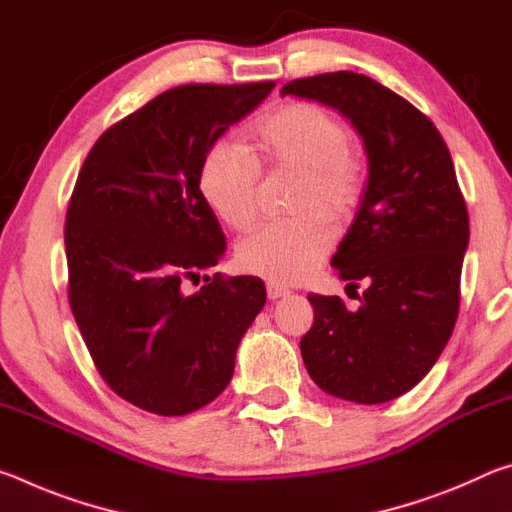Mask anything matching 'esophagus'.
<instances>
[{
  "mask_svg": "<svg viewBox=\"0 0 512 512\" xmlns=\"http://www.w3.org/2000/svg\"><path fill=\"white\" fill-rule=\"evenodd\" d=\"M266 293H268V298H271V300H277V298H287L289 296V289H284V287H280V284H268V287H266Z\"/></svg>",
  "mask_w": 512,
  "mask_h": 512,
  "instance_id": "1",
  "label": "esophagus"
}]
</instances>
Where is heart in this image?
Segmentation results:
<instances>
[{"label":"heart","mask_w":512,"mask_h":512,"mask_svg":"<svg viewBox=\"0 0 512 512\" xmlns=\"http://www.w3.org/2000/svg\"><path fill=\"white\" fill-rule=\"evenodd\" d=\"M259 160L300 171L291 210L300 214L259 225L239 241L241 271L273 284L305 280L334 246L329 221L348 219L363 196V164L350 151L345 121L318 103H289L253 128ZM259 164L246 146L223 137L207 149L198 169V192L210 212L232 230H246L257 214Z\"/></svg>","instance_id":"1"}]
</instances>
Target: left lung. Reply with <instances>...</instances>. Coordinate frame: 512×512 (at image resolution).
Instances as JSON below:
<instances>
[{
	"label": "left lung",
	"instance_id": "1",
	"mask_svg": "<svg viewBox=\"0 0 512 512\" xmlns=\"http://www.w3.org/2000/svg\"><path fill=\"white\" fill-rule=\"evenodd\" d=\"M287 94L339 110L368 158L359 212L332 257L348 287L366 284L361 307L311 293L302 361L329 395L391 402L420 384L456 325L470 219L452 155L418 108L370 76L318 74Z\"/></svg>",
	"mask_w": 512,
	"mask_h": 512
}]
</instances>
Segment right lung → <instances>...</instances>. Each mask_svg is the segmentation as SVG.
<instances>
[{
    "mask_svg": "<svg viewBox=\"0 0 512 512\" xmlns=\"http://www.w3.org/2000/svg\"><path fill=\"white\" fill-rule=\"evenodd\" d=\"M273 81L180 85L92 146L65 216L69 307L106 384L158 415L216 400L266 302L259 277L185 282L216 266L225 237L198 192L210 146L250 115Z\"/></svg>",
    "mask_w": 512,
    "mask_h": 512,
    "instance_id": "1",
    "label": "right lung"
}]
</instances>
